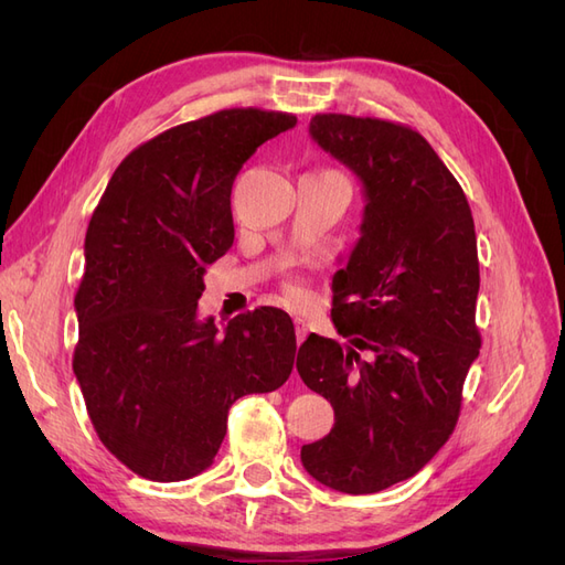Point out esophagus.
I'll return each instance as SVG.
<instances>
[{
  "label": "esophagus",
  "instance_id": "esophagus-1",
  "mask_svg": "<svg viewBox=\"0 0 565 565\" xmlns=\"http://www.w3.org/2000/svg\"><path fill=\"white\" fill-rule=\"evenodd\" d=\"M295 330H297V344H301L306 334H309V324H306L303 318H295Z\"/></svg>",
  "mask_w": 565,
  "mask_h": 565
}]
</instances>
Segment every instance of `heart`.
<instances>
[{"label": "heart", "instance_id": "heart-1", "mask_svg": "<svg viewBox=\"0 0 565 565\" xmlns=\"http://www.w3.org/2000/svg\"><path fill=\"white\" fill-rule=\"evenodd\" d=\"M287 292H289V297H292V299H301L303 297V287L297 285V282H289L287 285Z\"/></svg>", "mask_w": 565, "mask_h": 565}]
</instances>
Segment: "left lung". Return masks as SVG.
I'll use <instances>...</instances> for the list:
<instances>
[{
    "label": "left lung",
    "instance_id": "left-lung-1",
    "mask_svg": "<svg viewBox=\"0 0 565 565\" xmlns=\"http://www.w3.org/2000/svg\"><path fill=\"white\" fill-rule=\"evenodd\" d=\"M309 131L363 181L367 204L332 285L349 347L311 334L297 353L303 384L334 407V429L301 461L322 486L370 494L415 476L455 431L481 349L473 216L419 131L339 113H318Z\"/></svg>",
    "mask_w": 565,
    "mask_h": 565
}]
</instances>
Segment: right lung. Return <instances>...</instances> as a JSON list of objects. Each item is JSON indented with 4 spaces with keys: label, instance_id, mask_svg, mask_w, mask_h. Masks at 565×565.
<instances>
[{
    "label": "right lung",
    "instance_id": "1",
    "mask_svg": "<svg viewBox=\"0 0 565 565\" xmlns=\"http://www.w3.org/2000/svg\"><path fill=\"white\" fill-rule=\"evenodd\" d=\"M292 113L228 108L158 134L110 177L84 241L73 370L100 443L148 481L207 469L231 405L280 388L297 337L285 311L198 318L204 270L233 245V181Z\"/></svg>",
    "mask_w": 565,
    "mask_h": 565
}]
</instances>
